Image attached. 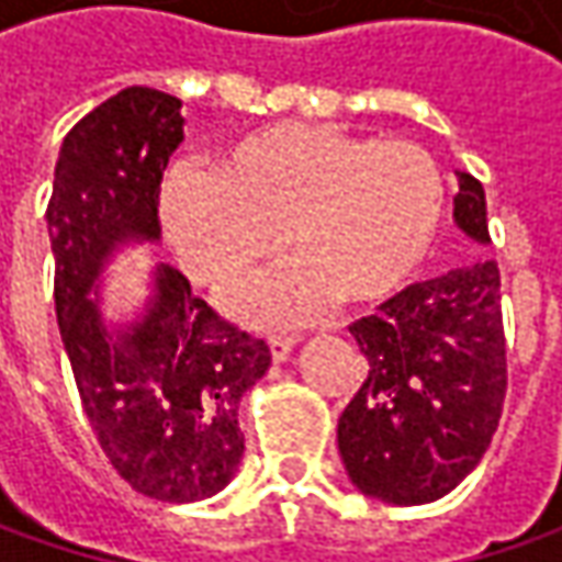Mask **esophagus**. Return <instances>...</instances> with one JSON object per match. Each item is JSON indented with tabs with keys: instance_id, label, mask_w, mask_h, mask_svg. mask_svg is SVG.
<instances>
[{
	"instance_id": "34e87169",
	"label": "esophagus",
	"mask_w": 562,
	"mask_h": 562,
	"mask_svg": "<svg viewBox=\"0 0 562 562\" xmlns=\"http://www.w3.org/2000/svg\"><path fill=\"white\" fill-rule=\"evenodd\" d=\"M293 347H296V335H278V331L269 335V350L274 362H284Z\"/></svg>"
}]
</instances>
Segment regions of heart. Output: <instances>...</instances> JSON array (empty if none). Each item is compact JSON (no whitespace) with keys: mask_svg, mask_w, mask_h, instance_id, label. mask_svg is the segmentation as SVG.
<instances>
[{"mask_svg":"<svg viewBox=\"0 0 562 562\" xmlns=\"http://www.w3.org/2000/svg\"><path fill=\"white\" fill-rule=\"evenodd\" d=\"M443 178L406 140L315 124H271L234 143L212 178H178L165 231L200 284L227 293L271 266L288 240L300 262L237 310L256 322L313 313L328 296L369 310L409 284L438 237Z\"/></svg>","mask_w":562,"mask_h":562,"instance_id":"obj_1","label":"heart"}]
</instances>
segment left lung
Masks as SVG:
<instances>
[{
  "label": "left lung",
  "mask_w": 562,
  "mask_h": 562,
  "mask_svg": "<svg viewBox=\"0 0 562 562\" xmlns=\"http://www.w3.org/2000/svg\"><path fill=\"white\" fill-rule=\"evenodd\" d=\"M453 218L491 244L485 187L460 171ZM366 381L337 419L350 482L387 504H431L485 457L507 397L501 269L469 259L350 325Z\"/></svg>",
  "instance_id": "left-lung-1"
}]
</instances>
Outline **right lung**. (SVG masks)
Wrapping results in <instances>:
<instances>
[{
  "label": "right lung",
  "mask_w": 562,
  "mask_h": 562,
  "mask_svg": "<svg viewBox=\"0 0 562 562\" xmlns=\"http://www.w3.org/2000/svg\"><path fill=\"white\" fill-rule=\"evenodd\" d=\"M181 140V99L121 90L68 131L46 209L55 315L83 413L121 479L168 504L234 479L237 406L271 362L266 340L225 322L171 266L156 269V296L127 331H109L87 296L119 244L159 240L162 171Z\"/></svg>",
  "instance_id": "add662e5"
}]
</instances>
